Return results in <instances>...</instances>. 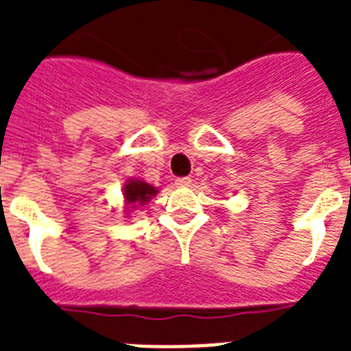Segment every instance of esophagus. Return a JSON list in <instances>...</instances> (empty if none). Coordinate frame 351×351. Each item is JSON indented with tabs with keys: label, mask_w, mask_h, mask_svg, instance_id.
I'll use <instances>...</instances> for the list:
<instances>
[{
	"label": "esophagus",
	"mask_w": 351,
	"mask_h": 351,
	"mask_svg": "<svg viewBox=\"0 0 351 351\" xmlns=\"http://www.w3.org/2000/svg\"><path fill=\"white\" fill-rule=\"evenodd\" d=\"M175 184L176 187H187L191 184V178H189V176H180V178H176Z\"/></svg>",
	"instance_id": "1"
}]
</instances>
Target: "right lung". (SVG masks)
Segmentation results:
<instances>
[{
	"mask_svg": "<svg viewBox=\"0 0 351 351\" xmlns=\"http://www.w3.org/2000/svg\"><path fill=\"white\" fill-rule=\"evenodd\" d=\"M156 189L153 186H149L147 182L142 180H129L123 187V197H125V202L131 206V208H138V206H143L145 202L151 200V197L156 195Z\"/></svg>",
	"mask_w": 351,
	"mask_h": 351,
	"instance_id": "add662e5",
	"label": "right lung"
}]
</instances>
